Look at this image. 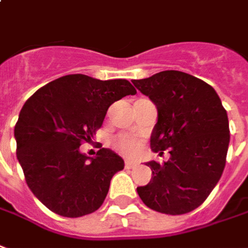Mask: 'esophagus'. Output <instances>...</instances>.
<instances>
[{"label": "esophagus", "mask_w": 248, "mask_h": 248, "mask_svg": "<svg viewBox=\"0 0 248 248\" xmlns=\"http://www.w3.org/2000/svg\"><path fill=\"white\" fill-rule=\"evenodd\" d=\"M124 166L127 168V169H134L138 166V162H133V161H124Z\"/></svg>", "instance_id": "esophagus-1"}]
</instances>
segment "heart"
Wrapping results in <instances>:
<instances>
[{"label": "heart", "mask_w": 248, "mask_h": 248, "mask_svg": "<svg viewBox=\"0 0 248 248\" xmlns=\"http://www.w3.org/2000/svg\"><path fill=\"white\" fill-rule=\"evenodd\" d=\"M111 145L118 153H121L124 157H129V158L138 157V154L141 153L142 150L141 140L134 136H130V134L115 136L112 138Z\"/></svg>", "instance_id": "b5f03b06"}]
</instances>
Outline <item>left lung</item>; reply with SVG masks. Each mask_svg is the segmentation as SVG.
<instances>
[{"instance_id":"obj_1","label":"left lung","mask_w":248,"mask_h":248,"mask_svg":"<svg viewBox=\"0 0 248 248\" xmlns=\"http://www.w3.org/2000/svg\"><path fill=\"white\" fill-rule=\"evenodd\" d=\"M133 84L157 107L150 148L170 153L164 164L148 162L152 180L137 192L157 212L188 214L205 202L224 170L227 111L214 88L181 71H162Z\"/></svg>"}]
</instances>
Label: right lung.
I'll use <instances>...</instances> for the list:
<instances>
[{
    "label": "right lung",
    "instance_id": "obj_1",
    "mask_svg": "<svg viewBox=\"0 0 248 248\" xmlns=\"http://www.w3.org/2000/svg\"><path fill=\"white\" fill-rule=\"evenodd\" d=\"M134 94L129 80L74 74L39 88L25 102L15 126L17 160L29 189L46 208L79 217L103 204L124 160L110 149L87 157L79 148L93 141L114 102Z\"/></svg>",
    "mask_w": 248,
    "mask_h": 248
}]
</instances>
